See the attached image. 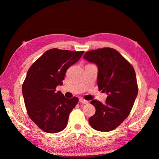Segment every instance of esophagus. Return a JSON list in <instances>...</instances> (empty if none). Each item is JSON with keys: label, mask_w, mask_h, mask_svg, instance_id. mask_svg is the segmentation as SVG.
Masks as SVG:
<instances>
[{"label": "esophagus", "mask_w": 159, "mask_h": 159, "mask_svg": "<svg viewBox=\"0 0 159 159\" xmlns=\"http://www.w3.org/2000/svg\"><path fill=\"white\" fill-rule=\"evenodd\" d=\"M80 102L82 103H84V104H87V103H89L88 101H86V100L82 98H80Z\"/></svg>", "instance_id": "esophagus-1"}]
</instances>
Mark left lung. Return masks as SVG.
<instances>
[{
	"label": "left lung",
	"mask_w": 159,
	"mask_h": 159,
	"mask_svg": "<svg viewBox=\"0 0 159 159\" xmlns=\"http://www.w3.org/2000/svg\"><path fill=\"white\" fill-rule=\"evenodd\" d=\"M84 58L98 66V85L107 94L105 103L93 99L95 114L89 119L98 131L109 132L127 118L138 94L135 71L128 61L111 48L86 52Z\"/></svg>",
	"instance_id": "1"
}]
</instances>
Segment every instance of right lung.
Instances as JSON below:
<instances>
[{"label":"right lung","mask_w":159,"mask_h":159,"mask_svg":"<svg viewBox=\"0 0 159 159\" xmlns=\"http://www.w3.org/2000/svg\"><path fill=\"white\" fill-rule=\"evenodd\" d=\"M83 53L52 48L28 70L22 89L26 109L31 120L47 133L63 130L70 112L78 102L77 98L67 99L56 89L62 85L66 71Z\"/></svg>","instance_id":"obj_1"}]
</instances>
